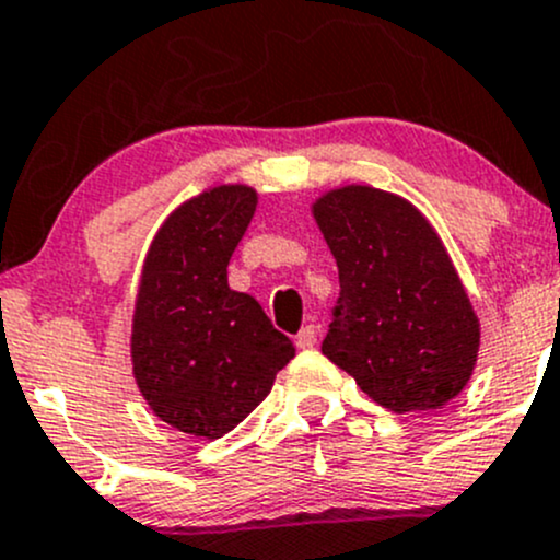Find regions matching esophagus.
Segmentation results:
<instances>
[{
	"label": "esophagus",
	"instance_id": "34e87169",
	"mask_svg": "<svg viewBox=\"0 0 560 560\" xmlns=\"http://www.w3.org/2000/svg\"><path fill=\"white\" fill-rule=\"evenodd\" d=\"M315 342H318V328H315V326H304L302 331L296 334V348H299V350L313 348Z\"/></svg>",
	"mask_w": 560,
	"mask_h": 560
}]
</instances>
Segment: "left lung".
Returning a JSON list of instances; mask_svg holds the SVG:
<instances>
[{"label":"left lung","mask_w":560,"mask_h":560,"mask_svg":"<svg viewBox=\"0 0 560 560\" xmlns=\"http://www.w3.org/2000/svg\"><path fill=\"white\" fill-rule=\"evenodd\" d=\"M313 218L339 269L323 355L390 412L455 399L475 372L480 320L429 218L355 183L318 196Z\"/></svg>","instance_id":"1"}]
</instances>
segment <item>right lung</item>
<instances>
[{"mask_svg":"<svg viewBox=\"0 0 560 560\" xmlns=\"http://www.w3.org/2000/svg\"><path fill=\"white\" fill-rule=\"evenodd\" d=\"M229 183L170 212L148 247L131 318V366L148 407L196 440L229 434L296 355L261 304L229 288V258L256 212Z\"/></svg>","mask_w":560,"mask_h":560,"instance_id":"1","label":"right lung"}]
</instances>
